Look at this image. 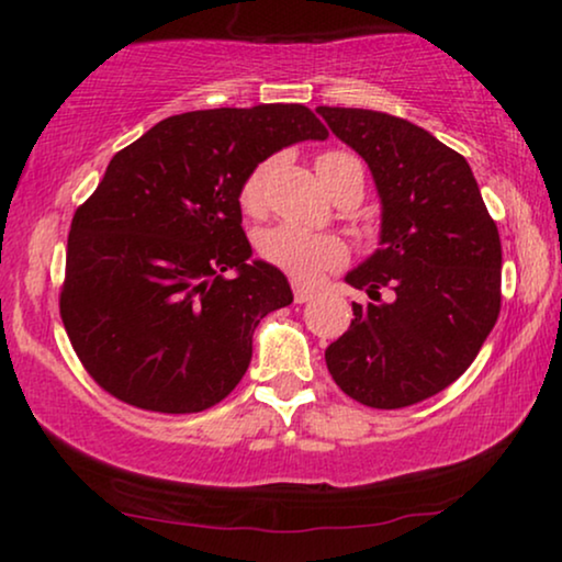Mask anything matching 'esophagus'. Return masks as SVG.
Segmentation results:
<instances>
[{
  "mask_svg": "<svg viewBox=\"0 0 562 562\" xmlns=\"http://www.w3.org/2000/svg\"><path fill=\"white\" fill-rule=\"evenodd\" d=\"M314 296H317V289L306 286V283H294V302L296 304L310 302V299H314Z\"/></svg>",
  "mask_w": 562,
  "mask_h": 562,
  "instance_id": "esophagus-1",
  "label": "esophagus"
}]
</instances>
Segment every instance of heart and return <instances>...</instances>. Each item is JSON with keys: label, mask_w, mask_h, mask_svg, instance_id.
<instances>
[{"label": "heart", "mask_w": 562, "mask_h": 562, "mask_svg": "<svg viewBox=\"0 0 562 562\" xmlns=\"http://www.w3.org/2000/svg\"><path fill=\"white\" fill-rule=\"evenodd\" d=\"M340 164H360V160L348 153H325L317 160V171L327 173L329 168ZM268 171H271V164H260L243 183L240 204L248 214H260L266 210ZM260 256L289 273L291 279L312 281L325 271L342 266L348 260V245L335 235L312 233V229L296 225H279L260 237Z\"/></svg>", "instance_id": "b5f03b06"}]
</instances>
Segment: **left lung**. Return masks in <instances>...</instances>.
Here are the masks:
<instances>
[{"mask_svg": "<svg viewBox=\"0 0 562 562\" xmlns=\"http://www.w3.org/2000/svg\"><path fill=\"white\" fill-rule=\"evenodd\" d=\"M371 168L379 248L345 276L348 333L325 360L337 386L373 409H402L448 389L479 356L502 310V240L468 160L386 112L317 106Z\"/></svg>", "mask_w": 562, "mask_h": 562, "instance_id": "1", "label": "left lung"}]
</instances>
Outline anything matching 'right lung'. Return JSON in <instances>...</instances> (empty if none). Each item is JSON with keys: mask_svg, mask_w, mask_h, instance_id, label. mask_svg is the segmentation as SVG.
<instances>
[{"mask_svg": "<svg viewBox=\"0 0 562 562\" xmlns=\"http://www.w3.org/2000/svg\"><path fill=\"white\" fill-rule=\"evenodd\" d=\"M325 137L304 104L220 106L160 120L110 160L74 214L60 289L68 340L99 386L191 414L240 383L260 319L294 302L279 268L250 260L243 183L281 148Z\"/></svg>", "mask_w": 562, "mask_h": 562, "instance_id": "obj_1", "label": "right lung"}]
</instances>
